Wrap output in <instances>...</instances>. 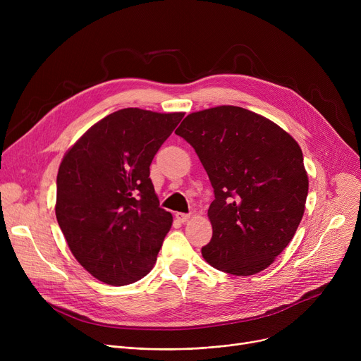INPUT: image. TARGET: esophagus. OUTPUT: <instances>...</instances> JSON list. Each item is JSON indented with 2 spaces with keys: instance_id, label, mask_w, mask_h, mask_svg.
I'll return each instance as SVG.
<instances>
[{
  "instance_id": "1",
  "label": "esophagus",
  "mask_w": 361,
  "mask_h": 361,
  "mask_svg": "<svg viewBox=\"0 0 361 361\" xmlns=\"http://www.w3.org/2000/svg\"><path fill=\"white\" fill-rule=\"evenodd\" d=\"M176 218H177V221H180L181 224H184L188 218H190V215H188V214H181V212H177L176 214Z\"/></svg>"
}]
</instances>
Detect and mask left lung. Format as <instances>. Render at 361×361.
Returning <instances> with one entry per match:
<instances>
[{
    "label": "left lung",
    "mask_w": 361,
    "mask_h": 361,
    "mask_svg": "<svg viewBox=\"0 0 361 361\" xmlns=\"http://www.w3.org/2000/svg\"><path fill=\"white\" fill-rule=\"evenodd\" d=\"M176 135L193 146L214 187L204 260L237 276L267 269L305 214L309 180L298 143L268 118L233 105L190 114Z\"/></svg>",
    "instance_id": "left-lung-1"
}]
</instances>
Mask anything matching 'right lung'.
Listing matches in <instances>:
<instances>
[{"label":"right lung","mask_w":361,"mask_h":361,"mask_svg":"<svg viewBox=\"0 0 361 361\" xmlns=\"http://www.w3.org/2000/svg\"><path fill=\"white\" fill-rule=\"evenodd\" d=\"M183 112L124 108L92 126L56 176L55 215L82 267L109 286L143 278L173 215L159 206L149 166Z\"/></svg>","instance_id":"1"}]
</instances>
